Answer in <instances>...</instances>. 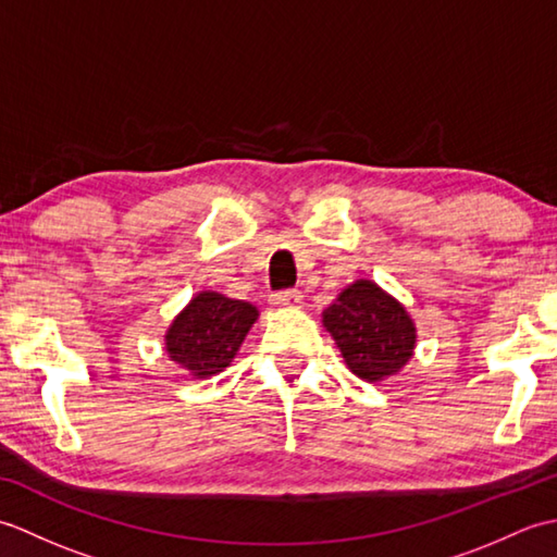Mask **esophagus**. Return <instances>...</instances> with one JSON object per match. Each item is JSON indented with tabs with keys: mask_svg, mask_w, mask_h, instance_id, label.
I'll return each mask as SVG.
<instances>
[{
	"mask_svg": "<svg viewBox=\"0 0 557 557\" xmlns=\"http://www.w3.org/2000/svg\"><path fill=\"white\" fill-rule=\"evenodd\" d=\"M301 292L297 289H289V292H280L272 297V301H275V306H280V309H299L301 306Z\"/></svg>",
	"mask_w": 557,
	"mask_h": 557,
	"instance_id": "1",
	"label": "esophagus"
}]
</instances>
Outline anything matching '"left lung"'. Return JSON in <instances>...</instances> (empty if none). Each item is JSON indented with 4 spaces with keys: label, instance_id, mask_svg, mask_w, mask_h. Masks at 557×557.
<instances>
[{
    "label": "left lung",
    "instance_id": "left-lung-1",
    "mask_svg": "<svg viewBox=\"0 0 557 557\" xmlns=\"http://www.w3.org/2000/svg\"><path fill=\"white\" fill-rule=\"evenodd\" d=\"M323 327L335 339L347 369L366 383L397 375L417 349L411 315L371 280H357L342 289L323 311Z\"/></svg>",
    "mask_w": 557,
    "mask_h": 557
}]
</instances>
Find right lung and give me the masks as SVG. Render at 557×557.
<instances>
[{"instance_id":"obj_1","label":"right lung","mask_w":557,"mask_h":557,"mask_svg":"<svg viewBox=\"0 0 557 557\" xmlns=\"http://www.w3.org/2000/svg\"><path fill=\"white\" fill-rule=\"evenodd\" d=\"M258 321V309L220 292H198L164 333L170 361L194 377L222 373Z\"/></svg>"}]
</instances>
